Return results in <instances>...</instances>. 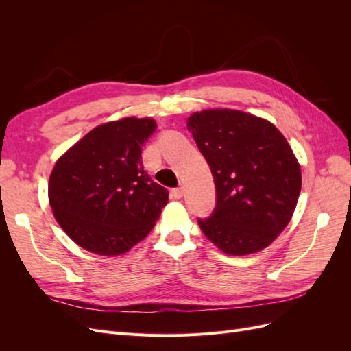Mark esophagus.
I'll return each mask as SVG.
<instances>
[{"label":"esophagus","instance_id":"esophagus-1","mask_svg":"<svg viewBox=\"0 0 351 351\" xmlns=\"http://www.w3.org/2000/svg\"><path fill=\"white\" fill-rule=\"evenodd\" d=\"M183 187H177V189H173L171 190V197L173 199H182L183 197Z\"/></svg>","mask_w":351,"mask_h":351}]
</instances>
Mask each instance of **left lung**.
<instances>
[{
    "label": "left lung",
    "mask_w": 351,
    "mask_h": 351,
    "mask_svg": "<svg viewBox=\"0 0 351 351\" xmlns=\"http://www.w3.org/2000/svg\"><path fill=\"white\" fill-rule=\"evenodd\" d=\"M187 129L214 176L217 206L199 227L231 256L268 247L294 214L302 169L291 146L271 121L214 108L193 112Z\"/></svg>",
    "instance_id": "1"
}]
</instances>
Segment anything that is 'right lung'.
Masks as SVG:
<instances>
[{"mask_svg":"<svg viewBox=\"0 0 351 351\" xmlns=\"http://www.w3.org/2000/svg\"><path fill=\"white\" fill-rule=\"evenodd\" d=\"M155 127L149 117L104 123L57 159L48 182L49 205L82 249L119 256L156 224L168 190L147 176L141 161Z\"/></svg>","mask_w":351,"mask_h":351,"instance_id":"add662e5","label":"right lung"}]
</instances>
